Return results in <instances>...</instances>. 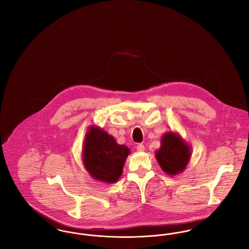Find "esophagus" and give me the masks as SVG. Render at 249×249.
Here are the masks:
<instances>
[{
  "mask_svg": "<svg viewBox=\"0 0 249 249\" xmlns=\"http://www.w3.org/2000/svg\"><path fill=\"white\" fill-rule=\"evenodd\" d=\"M136 149H137L139 152H142V151H144V145L142 144V143H139V144H137Z\"/></svg>",
  "mask_w": 249,
  "mask_h": 249,
  "instance_id": "esophagus-1",
  "label": "esophagus"
}]
</instances>
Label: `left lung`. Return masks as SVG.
<instances>
[{
	"label": "left lung",
	"mask_w": 249,
	"mask_h": 249,
	"mask_svg": "<svg viewBox=\"0 0 249 249\" xmlns=\"http://www.w3.org/2000/svg\"><path fill=\"white\" fill-rule=\"evenodd\" d=\"M155 156L161 170L174 177L182 173L189 164L191 147L179 133L168 131L161 137L160 148Z\"/></svg>",
	"instance_id": "8db88e82"
}]
</instances>
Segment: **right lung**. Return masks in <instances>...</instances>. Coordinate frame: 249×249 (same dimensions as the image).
I'll return each instance as SVG.
<instances>
[{"label":"right lung","mask_w":249,"mask_h":249,"mask_svg":"<svg viewBox=\"0 0 249 249\" xmlns=\"http://www.w3.org/2000/svg\"><path fill=\"white\" fill-rule=\"evenodd\" d=\"M130 153L129 147L119 144L112 135L97 126H90L86 133L82 159L85 169L95 180L116 183Z\"/></svg>","instance_id":"1"}]
</instances>
